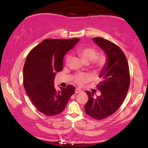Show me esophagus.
<instances>
[{
  "instance_id": "1",
  "label": "esophagus",
  "mask_w": 148,
  "mask_h": 148,
  "mask_svg": "<svg viewBox=\"0 0 148 148\" xmlns=\"http://www.w3.org/2000/svg\"><path fill=\"white\" fill-rule=\"evenodd\" d=\"M82 90H79V89H78V88H77L75 90L76 94H79V93H82Z\"/></svg>"
}]
</instances>
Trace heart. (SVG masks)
Listing matches in <instances>:
<instances>
[{
    "instance_id": "obj_1",
    "label": "heart",
    "mask_w": 148,
    "mask_h": 148,
    "mask_svg": "<svg viewBox=\"0 0 148 148\" xmlns=\"http://www.w3.org/2000/svg\"><path fill=\"white\" fill-rule=\"evenodd\" d=\"M78 54L82 60L87 63L93 61L96 66L98 68H102L106 63V57L104 55L97 56L98 52L94 48L91 47H86L81 48L78 50ZM70 60V56L66 58V62ZM92 79V77L89 74L78 73L75 77V82L77 84L82 86L85 83L89 82Z\"/></svg>"
}]
</instances>
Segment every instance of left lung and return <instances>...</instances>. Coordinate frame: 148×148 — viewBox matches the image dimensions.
Wrapping results in <instances>:
<instances>
[{"label": "left lung", "mask_w": 148, "mask_h": 148, "mask_svg": "<svg viewBox=\"0 0 148 148\" xmlns=\"http://www.w3.org/2000/svg\"><path fill=\"white\" fill-rule=\"evenodd\" d=\"M93 41L106 56V63L99 77L102 82L97 85L100 96L87 91L88 101L85 105L87 114L95 119L106 118L119 108L124 101L130 84L128 62L122 50L102 38H94Z\"/></svg>", "instance_id": "1"}]
</instances>
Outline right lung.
<instances>
[{
    "instance_id": "right-lung-1",
    "label": "right lung",
    "mask_w": 148,
    "mask_h": 148,
    "mask_svg": "<svg viewBox=\"0 0 148 148\" xmlns=\"http://www.w3.org/2000/svg\"><path fill=\"white\" fill-rule=\"evenodd\" d=\"M79 41V38L46 39L33 48L26 58L23 67V85L36 108L46 116H55L65 108L75 88L56 90L54 80L62 69L63 58Z\"/></svg>"
}]
</instances>
